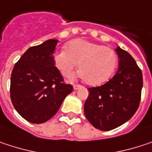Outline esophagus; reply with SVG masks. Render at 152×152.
Wrapping results in <instances>:
<instances>
[{"instance_id": "1", "label": "esophagus", "mask_w": 152, "mask_h": 152, "mask_svg": "<svg viewBox=\"0 0 152 152\" xmlns=\"http://www.w3.org/2000/svg\"><path fill=\"white\" fill-rule=\"evenodd\" d=\"M74 90H79V89H81L82 88V85H79V84H76V85H74Z\"/></svg>"}]
</instances>
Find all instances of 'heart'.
<instances>
[{
  "instance_id": "heart-1",
  "label": "heart",
  "mask_w": 152,
  "mask_h": 152,
  "mask_svg": "<svg viewBox=\"0 0 152 152\" xmlns=\"http://www.w3.org/2000/svg\"><path fill=\"white\" fill-rule=\"evenodd\" d=\"M53 60L64 76H69L79 63L81 69L69 80L83 78L90 85H100L106 82L113 74L117 63V55L112 48L83 39L69 42L66 50L54 54Z\"/></svg>"
}]
</instances>
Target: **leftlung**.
Here are the masks:
<instances>
[{
	"label": "left lung",
	"mask_w": 152,
	"mask_h": 152,
	"mask_svg": "<svg viewBox=\"0 0 152 152\" xmlns=\"http://www.w3.org/2000/svg\"><path fill=\"white\" fill-rule=\"evenodd\" d=\"M119 65L116 75L102 86L89 88L84 114L100 131H110L130 120L138 109L143 75L131 55L116 48Z\"/></svg>",
	"instance_id": "8db88e82"
}]
</instances>
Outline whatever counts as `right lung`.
<instances>
[{
    "label": "right lung",
    "instance_id": "right-lung-1",
    "mask_svg": "<svg viewBox=\"0 0 152 152\" xmlns=\"http://www.w3.org/2000/svg\"><path fill=\"white\" fill-rule=\"evenodd\" d=\"M58 40L49 39L29 48L15 63L10 81V97L16 111L32 124L47 122L58 111L73 87L63 83L53 53Z\"/></svg>",
    "mask_w": 152,
    "mask_h": 152
}]
</instances>
